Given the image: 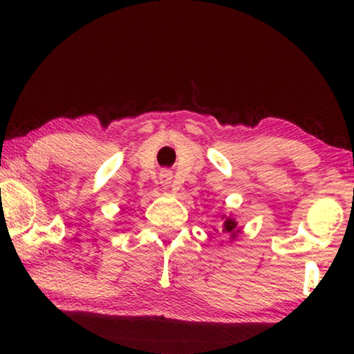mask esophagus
I'll use <instances>...</instances> for the list:
<instances>
[{
	"instance_id": "esophagus-1",
	"label": "esophagus",
	"mask_w": 354,
	"mask_h": 354,
	"mask_svg": "<svg viewBox=\"0 0 354 354\" xmlns=\"http://www.w3.org/2000/svg\"><path fill=\"white\" fill-rule=\"evenodd\" d=\"M159 180H161L162 185L167 188L172 182V172L171 171H162L161 174H159Z\"/></svg>"
}]
</instances>
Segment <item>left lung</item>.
I'll list each match as a JSON object with an SVG mask.
<instances>
[{"label":"left lung","instance_id":"1","mask_svg":"<svg viewBox=\"0 0 354 354\" xmlns=\"http://www.w3.org/2000/svg\"><path fill=\"white\" fill-rule=\"evenodd\" d=\"M222 219H224V224H222V232H224L225 235H229L230 240H235L236 236H239L240 232H241V227H239V224H236V221L234 219V217H230V216L222 214Z\"/></svg>","mask_w":354,"mask_h":354}]
</instances>
